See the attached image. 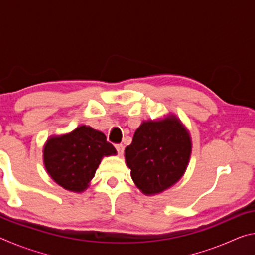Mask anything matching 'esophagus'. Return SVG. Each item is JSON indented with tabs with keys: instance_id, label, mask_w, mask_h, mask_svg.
<instances>
[{
	"instance_id": "34e87169",
	"label": "esophagus",
	"mask_w": 255,
	"mask_h": 255,
	"mask_svg": "<svg viewBox=\"0 0 255 255\" xmlns=\"http://www.w3.org/2000/svg\"><path fill=\"white\" fill-rule=\"evenodd\" d=\"M116 149H117V152H118L119 155H123L125 147H124L123 144H118V145H116Z\"/></svg>"
}]
</instances>
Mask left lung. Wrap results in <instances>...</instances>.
Returning a JSON list of instances; mask_svg holds the SVG:
<instances>
[{
  "label": "left lung",
  "instance_id": "8db88e82",
  "mask_svg": "<svg viewBox=\"0 0 255 255\" xmlns=\"http://www.w3.org/2000/svg\"><path fill=\"white\" fill-rule=\"evenodd\" d=\"M191 155L189 131L174 115L144 122L125 149L131 179L144 195H156L182 178Z\"/></svg>",
  "mask_w": 255,
  "mask_h": 255
}]
</instances>
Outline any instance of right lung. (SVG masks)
Returning <instances> with one entry per match:
<instances>
[{
  "label": "right lung",
  "mask_w": 255,
  "mask_h": 255,
  "mask_svg": "<svg viewBox=\"0 0 255 255\" xmlns=\"http://www.w3.org/2000/svg\"><path fill=\"white\" fill-rule=\"evenodd\" d=\"M116 154L105 133L83 125L66 135L50 137L44 146V164L60 187L82 192L89 187L102 157Z\"/></svg>",
  "instance_id": "obj_1"
}]
</instances>
